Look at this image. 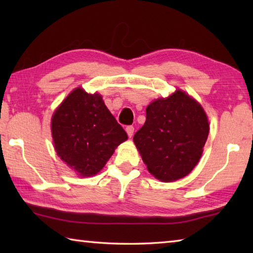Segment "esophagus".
<instances>
[{"mask_svg":"<svg viewBox=\"0 0 253 253\" xmlns=\"http://www.w3.org/2000/svg\"><path fill=\"white\" fill-rule=\"evenodd\" d=\"M134 130H135L134 126L129 125V126H127V127H126V131H127V134H128V136H129V137H131V136H132V134H134Z\"/></svg>","mask_w":253,"mask_h":253,"instance_id":"obj_1","label":"esophagus"}]
</instances>
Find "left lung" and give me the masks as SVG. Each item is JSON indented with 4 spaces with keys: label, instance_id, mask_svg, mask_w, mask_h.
I'll return each instance as SVG.
<instances>
[{
    "label": "left lung",
    "instance_id": "1",
    "mask_svg": "<svg viewBox=\"0 0 253 253\" xmlns=\"http://www.w3.org/2000/svg\"><path fill=\"white\" fill-rule=\"evenodd\" d=\"M209 128L201 105L176 90L147 106L146 122L134 135V143L149 173L172 182L186 176L198 164Z\"/></svg>",
    "mask_w": 253,
    "mask_h": 253
}]
</instances>
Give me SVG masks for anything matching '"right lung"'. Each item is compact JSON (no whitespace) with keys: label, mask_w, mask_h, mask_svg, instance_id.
<instances>
[{"label":"right lung","mask_w":253,"mask_h":253,"mask_svg":"<svg viewBox=\"0 0 253 253\" xmlns=\"http://www.w3.org/2000/svg\"><path fill=\"white\" fill-rule=\"evenodd\" d=\"M51 130L55 151L81 176L104 168L126 131L107 109L99 93L77 88L54 111Z\"/></svg>","instance_id":"obj_1"}]
</instances>
